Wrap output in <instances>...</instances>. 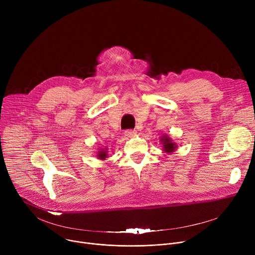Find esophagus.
<instances>
[{
	"instance_id": "obj_1",
	"label": "esophagus",
	"mask_w": 255,
	"mask_h": 255,
	"mask_svg": "<svg viewBox=\"0 0 255 255\" xmlns=\"http://www.w3.org/2000/svg\"><path fill=\"white\" fill-rule=\"evenodd\" d=\"M135 134H136V131L135 130H126L125 131V135L127 136V137H133V136H135Z\"/></svg>"
}]
</instances>
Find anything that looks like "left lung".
Instances as JSON below:
<instances>
[{"mask_svg": "<svg viewBox=\"0 0 255 255\" xmlns=\"http://www.w3.org/2000/svg\"><path fill=\"white\" fill-rule=\"evenodd\" d=\"M161 143L163 145V150L164 152H167V153H171L172 151H174L176 149V144L174 142H172V140L166 136V135H163L162 138H161Z\"/></svg>", "mask_w": 255, "mask_h": 255, "instance_id": "8db88e82", "label": "left lung"}]
</instances>
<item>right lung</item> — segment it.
<instances>
[{"instance_id": "obj_1", "label": "right lung", "mask_w": 255, "mask_h": 255, "mask_svg": "<svg viewBox=\"0 0 255 255\" xmlns=\"http://www.w3.org/2000/svg\"><path fill=\"white\" fill-rule=\"evenodd\" d=\"M107 150H108V148H102V149H100V151L98 152V157H99V159H102V160H105L107 157H108V154H107Z\"/></svg>"}]
</instances>
